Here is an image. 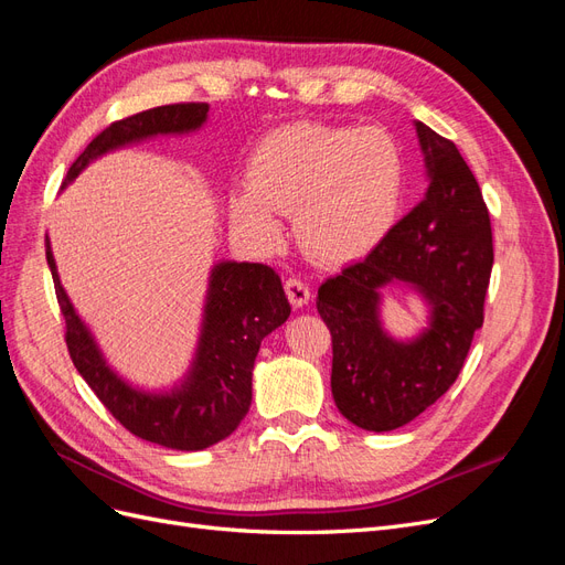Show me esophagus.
<instances>
[{"label":"esophagus","instance_id":"34e87169","mask_svg":"<svg viewBox=\"0 0 565 565\" xmlns=\"http://www.w3.org/2000/svg\"><path fill=\"white\" fill-rule=\"evenodd\" d=\"M285 292H287V299L292 301V306H297V309H301V306H306L311 299V287L297 276L285 280Z\"/></svg>","mask_w":565,"mask_h":565}]
</instances>
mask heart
<instances>
[{
	"label": "heart",
	"mask_w": 565,
	"mask_h": 565,
	"mask_svg": "<svg viewBox=\"0 0 565 565\" xmlns=\"http://www.w3.org/2000/svg\"><path fill=\"white\" fill-rule=\"evenodd\" d=\"M403 195V156L380 127L301 122L268 134L231 195V218L252 241L276 245L279 214H295L299 245L322 264H347L377 245Z\"/></svg>",
	"instance_id": "obj_1"
}]
</instances>
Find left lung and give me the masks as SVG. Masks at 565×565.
Instances as JSON below:
<instances>
[{"instance_id":"1","label":"left lung","mask_w":565,"mask_h":565,"mask_svg":"<svg viewBox=\"0 0 565 565\" xmlns=\"http://www.w3.org/2000/svg\"><path fill=\"white\" fill-rule=\"evenodd\" d=\"M429 185L413 212L363 262L318 289V313L332 334V396L339 413L367 431L413 422L465 367L492 270V228L483 193L457 146L417 122ZM393 279L417 286L433 324L401 345L379 324V289Z\"/></svg>"}]
</instances>
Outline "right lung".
I'll return each instance as SVG.
<instances>
[{"mask_svg":"<svg viewBox=\"0 0 565 565\" xmlns=\"http://www.w3.org/2000/svg\"><path fill=\"white\" fill-rule=\"evenodd\" d=\"M207 113V104H172L117 119L84 148L67 169L63 185L104 152L156 134L193 131ZM46 262L65 318L67 353L96 398L127 431L172 450H204L237 429L252 403V367L262 339L280 328L292 311L276 270L237 262L214 266L191 377L169 396H152L131 388L106 365L61 287L49 241Z\"/></svg>","mask_w":565,"mask_h":565,"instance_id":"add662e5","label":"right lung"}]
</instances>
